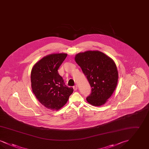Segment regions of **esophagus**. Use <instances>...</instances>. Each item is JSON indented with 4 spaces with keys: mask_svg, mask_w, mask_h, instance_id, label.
Segmentation results:
<instances>
[{
    "mask_svg": "<svg viewBox=\"0 0 149 149\" xmlns=\"http://www.w3.org/2000/svg\"><path fill=\"white\" fill-rule=\"evenodd\" d=\"M73 89H74V90L75 91H76L78 89V86H77V85L74 86H73Z\"/></svg>",
    "mask_w": 149,
    "mask_h": 149,
    "instance_id": "1",
    "label": "esophagus"
}]
</instances>
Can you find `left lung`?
<instances>
[{"label":"left lung","mask_w":149,"mask_h":149,"mask_svg":"<svg viewBox=\"0 0 149 149\" xmlns=\"http://www.w3.org/2000/svg\"><path fill=\"white\" fill-rule=\"evenodd\" d=\"M75 60L92 88L91 94L86 98L88 102L94 106L105 104L118 82V73L113 60L99 51L79 53Z\"/></svg>","instance_id":"obj_1"}]
</instances>
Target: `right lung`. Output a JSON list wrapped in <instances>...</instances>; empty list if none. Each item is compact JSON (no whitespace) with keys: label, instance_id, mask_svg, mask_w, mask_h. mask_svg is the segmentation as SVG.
Wrapping results in <instances>:
<instances>
[{"label":"right lung","instance_id":"1","mask_svg":"<svg viewBox=\"0 0 149 149\" xmlns=\"http://www.w3.org/2000/svg\"><path fill=\"white\" fill-rule=\"evenodd\" d=\"M66 56V54H50L36 63L31 71L32 92L43 106L51 110L64 106L73 92L57 71Z\"/></svg>","mask_w":149,"mask_h":149}]
</instances>
